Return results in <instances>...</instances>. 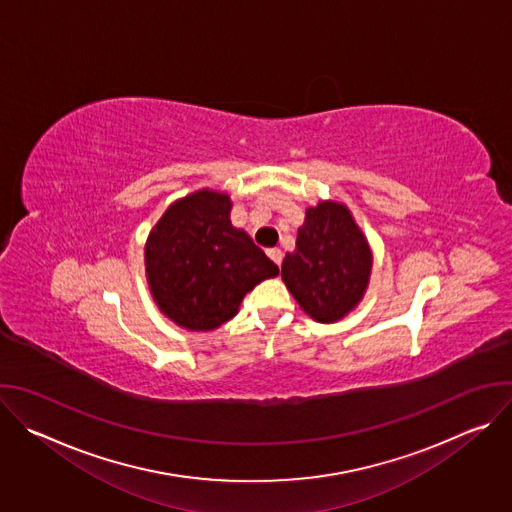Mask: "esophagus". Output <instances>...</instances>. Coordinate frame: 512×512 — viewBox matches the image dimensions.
I'll use <instances>...</instances> for the list:
<instances>
[{"label": "esophagus", "instance_id": "esophagus-1", "mask_svg": "<svg viewBox=\"0 0 512 512\" xmlns=\"http://www.w3.org/2000/svg\"><path fill=\"white\" fill-rule=\"evenodd\" d=\"M267 255H269V259H271L275 265H281V259H283L281 249H267Z\"/></svg>", "mask_w": 512, "mask_h": 512}]
</instances>
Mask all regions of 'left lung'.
Segmentation results:
<instances>
[{
  "instance_id": "1",
  "label": "left lung",
  "mask_w": 512,
  "mask_h": 512,
  "mask_svg": "<svg viewBox=\"0 0 512 512\" xmlns=\"http://www.w3.org/2000/svg\"><path fill=\"white\" fill-rule=\"evenodd\" d=\"M371 245L346 204L320 200L306 208L296 251L287 253L281 279L300 308L320 324L348 316L367 294Z\"/></svg>"
}]
</instances>
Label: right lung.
I'll return each instance as SVG.
<instances>
[{
	"label": "right lung",
	"instance_id": "1",
	"mask_svg": "<svg viewBox=\"0 0 512 512\" xmlns=\"http://www.w3.org/2000/svg\"><path fill=\"white\" fill-rule=\"evenodd\" d=\"M231 196L200 188L174 200L145 241V277L160 312L190 332L237 316L249 291L277 265L231 223Z\"/></svg>",
	"mask_w": 512,
	"mask_h": 512
}]
</instances>
